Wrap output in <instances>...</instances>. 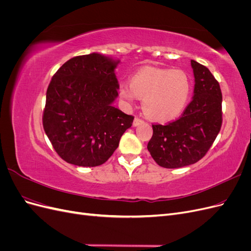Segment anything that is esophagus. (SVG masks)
I'll return each mask as SVG.
<instances>
[{
    "mask_svg": "<svg viewBox=\"0 0 251 251\" xmlns=\"http://www.w3.org/2000/svg\"><path fill=\"white\" fill-rule=\"evenodd\" d=\"M143 123H144V121H143L141 118L135 117V119H134V121H133V126H137L143 124Z\"/></svg>",
    "mask_w": 251,
    "mask_h": 251,
    "instance_id": "esophagus-1",
    "label": "esophagus"
}]
</instances>
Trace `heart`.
Here are the masks:
<instances>
[{
	"instance_id": "obj_1",
	"label": "heart",
	"mask_w": 251,
	"mask_h": 251,
	"mask_svg": "<svg viewBox=\"0 0 251 251\" xmlns=\"http://www.w3.org/2000/svg\"><path fill=\"white\" fill-rule=\"evenodd\" d=\"M192 82L183 70L144 68L136 72L127 83H121L120 96L133 101L142 100L147 115L157 121H168L183 112L189 100Z\"/></svg>"
}]
</instances>
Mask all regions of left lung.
I'll use <instances>...</instances> for the list:
<instances>
[{"label": "left lung", "instance_id": "1", "mask_svg": "<svg viewBox=\"0 0 251 251\" xmlns=\"http://www.w3.org/2000/svg\"><path fill=\"white\" fill-rule=\"evenodd\" d=\"M195 89L181 116L165 125L155 124L148 143L151 156L165 169H178L202 159L222 126V92L206 67L192 60Z\"/></svg>", "mask_w": 251, "mask_h": 251}]
</instances>
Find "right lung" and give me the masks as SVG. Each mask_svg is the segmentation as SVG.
I'll return each mask as SVG.
<instances>
[{"instance_id":"add662e5","label":"right lung","mask_w":251,"mask_h":251,"mask_svg":"<svg viewBox=\"0 0 251 251\" xmlns=\"http://www.w3.org/2000/svg\"><path fill=\"white\" fill-rule=\"evenodd\" d=\"M116 62L98 53L72 57L53 75L43 126L57 155L78 166L103 164L134 116L113 107L118 95Z\"/></svg>"}]
</instances>
